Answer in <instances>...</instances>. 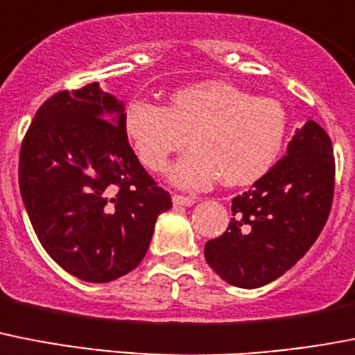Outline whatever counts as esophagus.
Masks as SVG:
<instances>
[{
    "label": "esophagus",
    "mask_w": 355,
    "mask_h": 355,
    "mask_svg": "<svg viewBox=\"0 0 355 355\" xmlns=\"http://www.w3.org/2000/svg\"><path fill=\"white\" fill-rule=\"evenodd\" d=\"M172 202L175 207H192L196 202V198H189V196H180V193H174L172 196Z\"/></svg>",
    "instance_id": "obj_1"
}]
</instances>
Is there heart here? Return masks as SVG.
Returning a JSON list of instances; mask_svg holds the SVG:
<instances>
[{
  "label": "heart",
  "instance_id": "b5f03b06",
  "mask_svg": "<svg viewBox=\"0 0 355 355\" xmlns=\"http://www.w3.org/2000/svg\"><path fill=\"white\" fill-rule=\"evenodd\" d=\"M122 127L138 159L154 172L189 138L193 148L166 172L178 187L205 189L220 175L228 187H244L264 178L280 156L287 114L277 98L205 80L172 93L166 107L132 98Z\"/></svg>",
  "mask_w": 355,
  "mask_h": 355
}]
</instances>
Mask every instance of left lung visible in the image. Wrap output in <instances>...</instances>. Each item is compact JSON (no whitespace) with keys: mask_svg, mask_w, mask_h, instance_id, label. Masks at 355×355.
<instances>
[{"mask_svg":"<svg viewBox=\"0 0 355 355\" xmlns=\"http://www.w3.org/2000/svg\"><path fill=\"white\" fill-rule=\"evenodd\" d=\"M334 193L332 144L307 120L286 156L232 201L228 230L205 246V259L230 286L257 289L289 271L311 250Z\"/></svg>","mask_w":355,"mask_h":355,"instance_id":"obj_1","label":"left lung"}]
</instances>
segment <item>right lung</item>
<instances>
[{
    "instance_id": "add662e5",
    "label": "right lung",
    "mask_w": 355,
    "mask_h": 355,
    "mask_svg": "<svg viewBox=\"0 0 355 355\" xmlns=\"http://www.w3.org/2000/svg\"><path fill=\"white\" fill-rule=\"evenodd\" d=\"M123 102L100 89L60 91L30 123L19 156V190L48 255L91 284L123 277L144 260L157 215L171 210L132 153Z\"/></svg>"
}]
</instances>
